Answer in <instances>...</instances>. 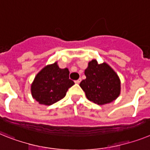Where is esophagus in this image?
Listing matches in <instances>:
<instances>
[{
	"label": "esophagus",
	"mask_w": 150,
	"mask_h": 150,
	"mask_svg": "<svg viewBox=\"0 0 150 150\" xmlns=\"http://www.w3.org/2000/svg\"><path fill=\"white\" fill-rule=\"evenodd\" d=\"M81 79H78V80H75V83H76V84H79V83L81 82Z\"/></svg>",
	"instance_id": "esophagus-1"
}]
</instances>
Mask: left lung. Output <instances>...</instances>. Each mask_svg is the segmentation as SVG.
Instances as JSON below:
<instances>
[{"instance_id":"obj_1","label":"left lung","mask_w":150,"mask_h":150,"mask_svg":"<svg viewBox=\"0 0 150 150\" xmlns=\"http://www.w3.org/2000/svg\"><path fill=\"white\" fill-rule=\"evenodd\" d=\"M86 79L80 83L87 98L98 104L115 100L120 92V81L115 71L106 63L98 64L95 59L85 69Z\"/></svg>"}]
</instances>
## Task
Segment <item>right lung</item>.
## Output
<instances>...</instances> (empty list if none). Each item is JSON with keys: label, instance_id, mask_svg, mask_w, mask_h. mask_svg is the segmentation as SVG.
Here are the masks:
<instances>
[{"label": "right lung", "instance_id": "right-lung-1", "mask_svg": "<svg viewBox=\"0 0 150 150\" xmlns=\"http://www.w3.org/2000/svg\"><path fill=\"white\" fill-rule=\"evenodd\" d=\"M74 84L69 79V69H60L55 62L36 75L31 85L32 96L40 104L51 105L63 98Z\"/></svg>", "mask_w": 150, "mask_h": 150}]
</instances>
